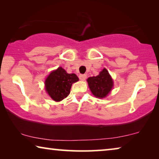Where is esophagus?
Here are the masks:
<instances>
[{
    "instance_id": "34e87169",
    "label": "esophagus",
    "mask_w": 159,
    "mask_h": 159,
    "mask_svg": "<svg viewBox=\"0 0 159 159\" xmlns=\"http://www.w3.org/2000/svg\"><path fill=\"white\" fill-rule=\"evenodd\" d=\"M86 78H87V75L86 74H80L79 75V79H80V80H86Z\"/></svg>"
}]
</instances>
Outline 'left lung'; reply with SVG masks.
Masks as SVG:
<instances>
[{
	"label": "left lung",
	"mask_w": 159,
	"mask_h": 159,
	"mask_svg": "<svg viewBox=\"0 0 159 159\" xmlns=\"http://www.w3.org/2000/svg\"><path fill=\"white\" fill-rule=\"evenodd\" d=\"M91 91L97 98H104L112 89L113 80L106 68H103L96 76L90 77L87 79Z\"/></svg>",
	"instance_id": "obj_1"
}]
</instances>
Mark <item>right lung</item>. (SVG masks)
<instances>
[{"label":"right lung","mask_w":159,"mask_h":159,"mask_svg":"<svg viewBox=\"0 0 159 159\" xmlns=\"http://www.w3.org/2000/svg\"><path fill=\"white\" fill-rule=\"evenodd\" d=\"M79 80L75 73L69 74L63 68L50 73L45 81L46 91L52 99L56 101H61L66 98L70 93L73 83Z\"/></svg>","instance_id":"obj_1"}]
</instances>
